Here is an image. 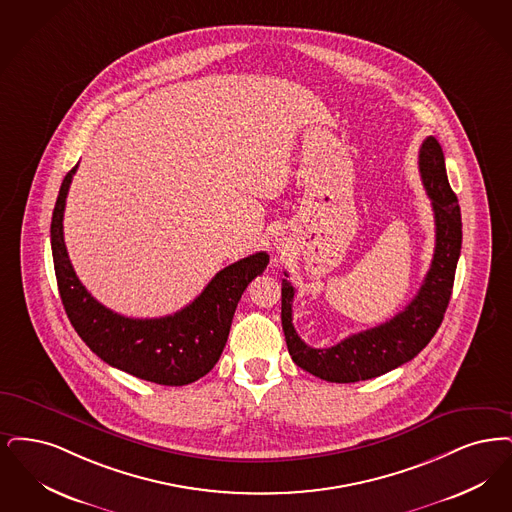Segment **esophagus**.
<instances>
[{
  "instance_id": "34e87169",
  "label": "esophagus",
  "mask_w": 512,
  "mask_h": 512,
  "mask_svg": "<svg viewBox=\"0 0 512 512\" xmlns=\"http://www.w3.org/2000/svg\"><path fill=\"white\" fill-rule=\"evenodd\" d=\"M273 245H275L277 250H281V248L285 246V239H283V237H275V243H273Z\"/></svg>"
}]
</instances>
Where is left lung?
Returning a JSON list of instances; mask_svg holds the SVG:
<instances>
[{
  "label": "left lung",
  "instance_id": "1",
  "mask_svg": "<svg viewBox=\"0 0 512 512\" xmlns=\"http://www.w3.org/2000/svg\"><path fill=\"white\" fill-rule=\"evenodd\" d=\"M419 172L426 195L432 200L436 246L423 285L403 312L378 327L352 334L331 348H312L294 331V287L283 279L281 321L287 348L292 361L315 377L329 382L380 377L417 356L442 325L461 254L463 223L459 202L447 181L444 151L432 135L421 145Z\"/></svg>",
  "mask_w": 512,
  "mask_h": 512
}]
</instances>
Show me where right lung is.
I'll return each mask as SVG.
<instances>
[{"mask_svg":"<svg viewBox=\"0 0 512 512\" xmlns=\"http://www.w3.org/2000/svg\"><path fill=\"white\" fill-rule=\"evenodd\" d=\"M76 168L78 164L63 179L51 218L57 285L74 331L93 354L134 377L164 386L199 380L222 356L237 304L248 283L264 273L269 256L256 252L223 267L189 306L174 315L134 319L114 313L89 294L68 260L63 216Z\"/></svg>","mask_w":512,"mask_h":512,"instance_id":"1","label":"right lung"}]
</instances>
